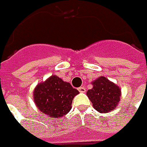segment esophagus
I'll use <instances>...</instances> for the list:
<instances>
[{
    "label": "esophagus",
    "instance_id": "esophagus-1",
    "mask_svg": "<svg viewBox=\"0 0 147 147\" xmlns=\"http://www.w3.org/2000/svg\"><path fill=\"white\" fill-rule=\"evenodd\" d=\"M78 91H79L80 92L83 93V92H86V88H84V87H80V88H78Z\"/></svg>",
    "mask_w": 147,
    "mask_h": 147
}]
</instances>
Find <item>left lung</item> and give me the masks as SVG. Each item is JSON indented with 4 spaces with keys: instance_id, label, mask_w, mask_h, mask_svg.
I'll return each instance as SVG.
<instances>
[{
    "instance_id": "1",
    "label": "left lung",
    "mask_w": 147,
    "mask_h": 147,
    "mask_svg": "<svg viewBox=\"0 0 147 147\" xmlns=\"http://www.w3.org/2000/svg\"><path fill=\"white\" fill-rule=\"evenodd\" d=\"M92 85V88L87 92V96L94 109L101 114L115 110L120 100V88L104 76L95 79Z\"/></svg>"
}]
</instances>
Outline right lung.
<instances>
[{
    "label": "right lung",
    "instance_id": "right-lung-1",
    "mask_svg": "<svg viewBox=\"0 0 147 147\" xmlns=\"http://www.w3.org/2000/svg\"><path fill=\"white\" fill-rule=\"evenodd\" d=\"M79 92L69 82L51 75L38 83L33 91V101L38 110L51 118H61L72 109L74 97Z\"/></svg>",
    "mask_w": 147,
    "mask_h": 147
}]
</instances>
